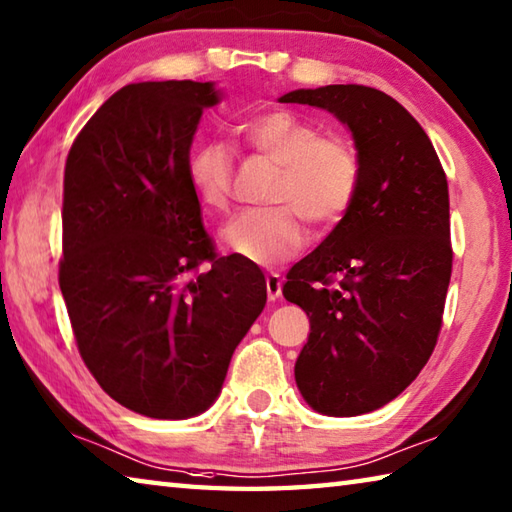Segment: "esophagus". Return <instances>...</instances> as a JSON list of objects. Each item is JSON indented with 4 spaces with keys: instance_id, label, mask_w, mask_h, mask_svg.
<instances>
[{
    "instance_id": "1",
    "label": "esophagus",
    "mask_w": 512,
    "mask_h": 512,
    "mask_svg": "<svg viewBox=\"0 0 512 512\" xmlns=\"http://www.w3.org/2000/svg\"><path fill=\"white\" fill-rule=\"evenodd\" d=\"M282 286H284L282 273H275V271L268 273V277H266V293H268V300H277V297L282 295Z\"/></svg>"
}]
</instances>
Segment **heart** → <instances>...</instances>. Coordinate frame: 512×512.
Wrapping results in <instances>:
<instances>
[{"label": "heart", "instance_id": "obj_1", "mask_svg": "<svg viewBox=\"0 0 512 512\" xmlns=\"http://www.w3.org/2000/svg\"><path fill=\"white\" fill-rule=\"evenodd\" d=\"M237 132L250 152L266 156L280 170L268 192L273 208L244 212L221 232V241L248 262L271 266L291 259L315 228H331L347 215L362 183L356 145L342 134H322L318 125L291 109H268L241 120ZM235 159L219 141L194 145L185 159V174L212 215H224L232 201Z\"/></svg>", "mask_w": 512, "mask_h": 512}]
</instances>
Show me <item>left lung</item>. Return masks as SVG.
<instances>
[{
    "mask_svg": "<svg viewBox=\"0 0 512 512\" xmlns=\"http://www.w3.org/2000/svg\"><path fill=\"white\" fill-rule=\"evenodd\" d=\"M280 100L336 114L362 163L351 210L286 273L284 297L311 320L295 383L322 414L374 412L439 340L454 257L448 179L425 129L385 91L329 85Z\"/></svg>",
    "mask_w": 512,
    "mask_h": 512,
    "instance_id": "1",
    "label": "left lung"
}]
</instances>
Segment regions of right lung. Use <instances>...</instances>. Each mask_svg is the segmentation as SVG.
I'll return each instance as SVG.
<instances>
[{"label":"right lung","instance_id":"add662e5","mask_svg":"<svg viewBox=\"0 0 512 512\" xmlns=\"http://www.w3.org/2000/svg\"><path fill=\"white\" fill-rule=\"evenodd\" d=\"M212 82L116 91L64 165L60 291L98 385L127 410H208L266 304L259 266L219 255L185 174Z\"/></svg>","mask_w":512,"mask_h":512}]
</instances>
